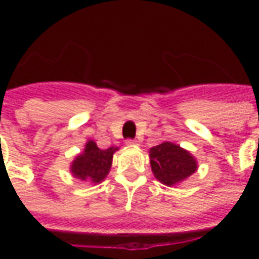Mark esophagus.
<instances>
[{
	"mask_svg": "<svg viewBox=\"0 0 259 259\" xmlns=\"http://www.w3.org/2000/svg\"><path fill=\"white\" fill-rule=\"evenodd\" d=\"M127 146H139V141L137 140H126Z\"/></svg>",
	"mask_w": 259,
	"mask_h": 259,
	"instance_id": "obj_1",
	"label": "esophagus"
}]
</instances>
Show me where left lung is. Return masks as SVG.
<instances>
[{"label":"left lung","mask_w":259,"mask_h":259,"mask_svg":"<svg viewBox=\"0 0 259 259\" xmlns=\"http://www.w3.org/2000/svg\"><path fill=\"white\" fill-rule=\"evenodd\" d=\"M148 157L155 179L168 187L180 185L198 169L194 155L172 141H163L150 148Z\"/></svg>","instance_id":"8db88e82"}]
</instances>
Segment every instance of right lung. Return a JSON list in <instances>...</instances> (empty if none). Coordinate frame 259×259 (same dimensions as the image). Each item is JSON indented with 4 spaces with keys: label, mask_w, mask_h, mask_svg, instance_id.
<instances>
[{
    "label": "right lung",
    "mask_w": 259,
    "mask_h": 259,
    "mask_svg": "<svg viewBox=\"0 0 259 259\" xmlns=\"http://www.w3.org/2000/svg\"><path fill=\"white\" fill-rule=\"evenodd\" d=\"M119 147H109L107 150L98 148L94 140H87L84 150L77 154L70 163V174L81 182L98 185L105 179L112 166L113 154Z\"/></svg>",
    "instance_id": "1"
}]
</instances>
